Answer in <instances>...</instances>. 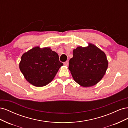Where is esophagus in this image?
<instances>
[{
  "instance_id": "34e87169",
  "label": "esophagus",
  "mask_w": 128,
  "mask_h": 128,
  "mask_svg": "<svg viewBox=\"0 0 128 128\" xmlns=\"http://www.w3.org/2000/svg\"><path fill=\"white\" fill-rule=\"evenodd\" d=\"M64 64L65 66H68V64H69V61H68V60H67V61H66V62H64Z\"/></svg>"
}]
</instances>
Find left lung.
<instances>
[{
    "mask_svg": "<svg viewBox=\"0 0 128 128\" xmlns=\"http://www.w3.org/2000/svg\"><path fill=\"white\" fill-rule=\"evenodd\" d=\"M69 62V70L74 80L83 87L94 86L102 80L108 67L104 53L94 45L77 48Z\"/></svg>",
    "mask_w": 128,
    "mask_h": 128,
    "instance_id": "1",
    "label": "left lung"
}]
</instances>
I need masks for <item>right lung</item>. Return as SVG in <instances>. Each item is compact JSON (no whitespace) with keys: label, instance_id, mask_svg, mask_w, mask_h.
I'll list each match as a JSON object with an SVG mask.
<instances>
[{"label":"right lung","instance_id":"right-lung-1","mask_svg":"<svg viewBox=\"0 0 128 128\" xmlns=\"http://www.w3.org/2000/svg\"><path fill=\"white\" fill-rule=\"evenodd\" d=\"M62 65L56 52L35 47L22 55L19 67L28 82L42 87L51 82Z\"/></svg>","mask_w":128,"mask_h":128}]
</instances>
